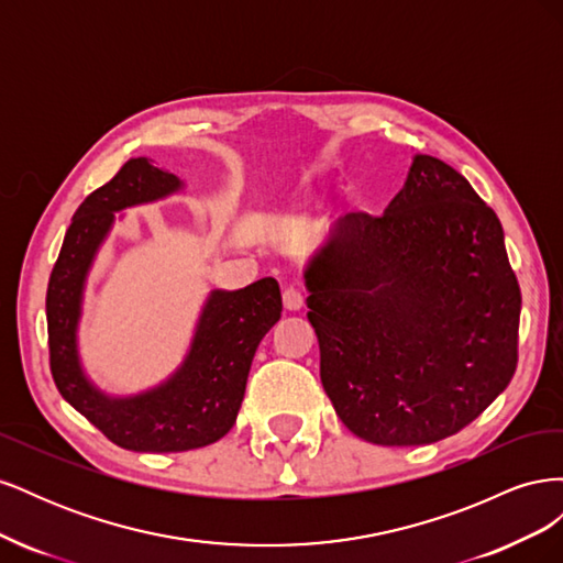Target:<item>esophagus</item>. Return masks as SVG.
I'll list each match as a JSON object with an SVG mask.
<instances>
[{"instance_id": "1", "label": "esophagus", "mask_w": 563, "mask_h": 563, "mask_svg": "<svg viewBox=\"0 0 563 563\" xmlns=\"http://www.w3.org/2000/svg\"><path fill=\"white\" fill-rule=\"evenodd\" d=\"M302 305H305V296H302L300 288H296V286L284 288V308H286V310L298 312V310L302 308Z\"/></svg>"}]
</instances>
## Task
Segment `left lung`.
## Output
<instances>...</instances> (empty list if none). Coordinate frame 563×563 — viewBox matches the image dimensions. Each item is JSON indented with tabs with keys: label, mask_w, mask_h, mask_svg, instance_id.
<instances>
[{
	"label": "left lung",
	"mask_w": 563,
	"mask_h": 563,
	"mask_svg": "<svg viewBox=\"0 0 563 563\" xmlns=\"http://www.w3.org/2000/svg\"><path fill=\"white\" fill-rule=\"evenodd\" d=\"M305 286L321 385L371 444L446 439L515 376L521 291L503 225L437 157H413L380 218H340Z\"/></svg>",
	"instance_id": "1"
}]
</instances>
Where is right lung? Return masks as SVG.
Instances as JSON below:
<instances>
[{
  "instance_id": "1",
  "label": "right lung",
  "mask_w": 563,
  "mask_h": 563,
  "mask_svg": "<svg viewBox=\"0 0 563 563\" xmlns=\"http://www.w3.org/2000/svg\"><path fill=\"white\" fill-rule=\"evenodd\" d=\"M180 187V178L150 159H129L79 203L46 288L48 362L58 391L112 444L139 453L192 451L225 437L240 413L253 354L282 317L277 279L265 277L240 291L216 288L197 321L190 352L166 383L135 397H110L87 378L77 350L81 296L114 213Z\"/></svg>"
}]
</instances>
